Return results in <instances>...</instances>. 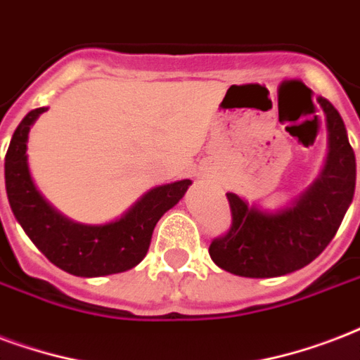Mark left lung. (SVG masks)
Wrapping results in <instances>:
<instances>
[{"label": "left lung", "instance_id": "left-lung-1", "mask_svg": "<svg viewBox=\"0 0 360 360\" xmlns=\"http://www.w3.org/2000/svg\"><path fill=\"white\" fill-rule=\"evenodd\" d=\"M328 122V160L323 175L292 207L266 215L229 192L232 223L211 241L219 268L243 278H278L315 260L333 241L355 192V153L336 107L319 98Z\"/></svg>", "mask_w": 360, "mask_h": 360}]
</instances>
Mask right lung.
<instances>
[{
    "label": "right lung",
    "mask_w": 360,
    "mask_h": 360,
    "mask_svg": "<svg viewBox=\"0 0 360 360\" xmlns=\"http://www.w3.org/2000/svg\"><path fill=\"white\" fill-rule=\"evenodd\" d=\"M43 111L37 107L22 119L5 155V186L16 221L41 253L68 274L98 278L130 270L143 260L158 219L183 198L191 181L156 186L115 223H71L46 204L27 172V131Z\"/></svg>",
    "instance_id": "1"
}]
</instances>
